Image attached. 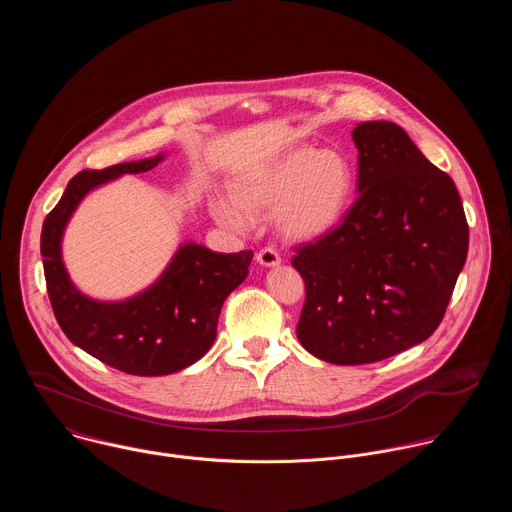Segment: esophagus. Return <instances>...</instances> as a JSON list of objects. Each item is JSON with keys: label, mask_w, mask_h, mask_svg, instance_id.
I'll return each instance as SVG.
<instances>
[{"label": "esophagus", "mask_w": 512, "mask_h": 512, "mask_svg": "<svg viewBox=\"0 0 512 512\" xmlns=\"http://www.w3.org/2000/svg\"><path fill=\"white\" fill-rule=\"evenodd\" d=\"M257 261L265 267H273V265H279L281 263V257L277 253V249L273 247H263L259 253H257Z\"/></svg>", "instance_id": "34e87169"}]
</instances>
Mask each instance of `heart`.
<instances>
[{"label": "heart", "instance_id": "obj_1", "mask_svg": "<svg viewBox=\"0 0 512 512\" xmlns=\"http://www.w3.org/2000/svg\"><path fill=\"white\" fill-rule=\"evenodd\" d=\"M352 192L354 168L346 154L298 148L243 178L235 188V200H216L212 214L225 229L245 233L253 227V214L277 210L283 235L312 241L338 227Z\"/></svg>", "mask_w": 512, "mask_h": 512}]
</instances>
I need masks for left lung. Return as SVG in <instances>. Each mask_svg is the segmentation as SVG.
Masks as SVG:
<instances>
[{"instance_id":"8db88e82","label":"left lung","mask_w":512,"mask_h":512,"mask_svg":"<svg viewBox=\"0 0 512 512\" xmlns=\"http://www.w3.org/2000/svg\"><path fill=\"white\" fill-rule=\"evenodd\" d=\"M358 198L342 223L296 247L306 302L298 340L332 364L399 354L444 320L468 255L454 180L391 121L358 123Z\"/></svg>"}]
</instances>
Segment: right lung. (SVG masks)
Segmentation results:
<instances>
[{
    "mask_svg": "<svg viewBox=\"0 0 512 512\" xmlns=\"http://www.w3.org/2000/svg\"><path fill=\"white\" fill-rule=\"evenodd\" d=\"M164 156L83 170L72 178L42 225L40 253L52 312L72 344L109 367L137 377L182 371L202 358L216 338L218 314L239 287L253 251L214 253L186 243L162 277L125 302H95L72 285L60 257V239L83 196L121 174L148 172Z\"/></svg>",
    "mask_w": 512,
    "mask_h": 512,
    "instance_id": "obj_1",
    "label": "right lung"
}]
</instances>
